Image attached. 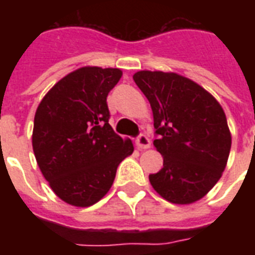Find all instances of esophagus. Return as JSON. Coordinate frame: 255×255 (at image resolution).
I'll return each instance as SVG.
<instances>
[{
  "instance_id": "1",
  "label": "esophagus",
  "mask_w": 255,
  "mask_h": 255,
  "mask_svg": "<svg viewBox=\"0 0 255 255\" xmlns=\"http://www.w3.org/2000/svg\"><path fill=\"white\" fill-rule=\"evenodd\" d=\"M136 145H137L139 149H148V148L151 147V141H149V139H148L147 136L144 135V133H141V135H139V137L136 139Z\"/></svg>"
}]
</instances>
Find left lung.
Segmentation results:
<instances>
[{
	"instance_id": "obj_1",
	"label": "left lung",
	"mask_w": 255,
	"mask_h": 255,
	"mask_svg": "<svg viewBox=\"0 0 255 255\" xmlns=\"http://www.w3.org/2000/svg\"><path fill=\"white\" fill-rule=\"evenodd\" d=\"M133 81L153 112L163 168L149 174L167 201L188 205L201 200L225 169L232 147L226 115L210 92L176 73L137 71Z\"/></svg>"
}]
</instances>
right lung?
I'll return each mask as SVG.
<instances>
[{"label": "right lung", "mask_w": 255, "mask_h": 255, "mask_svg": "<svg viewBox=\"0 0 255 255\" xmlns=\"http://www.w3.org/2000/svg\"><path fill=\"white\" fill-rule=\"evenodd\" d=\"M120 69L85 66L43 96L34 116L33 151L50 188L73 206L86 208L107 194L116 169L133 144L108 123L107 95Z\"/></svg>", "instance_id": "right-lung-1"}]
</instances>
